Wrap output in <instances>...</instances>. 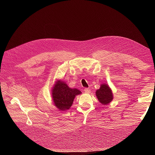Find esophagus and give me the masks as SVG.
<instances>
[{"label":"esophagus","instance_id":"34e87169","mask_svg":"<svg viewBox=\"0 0 155 155\" xmlns=\"http://www.w3.org/2000/svg\"><path fill=\"white\" fill-rule=\"evenodd\" d=\"M83 91H84V92H85V93H89L91 92V90L88 88H84Z\"/></svg>","mask_w":155,"mask_h":155}]
</instances>
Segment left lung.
<instances>
[{"mask_svg":"<svg viewBox=\"0 0 155 155\" xmlns=\"http://www.w3.org/2000/svg\"><path fill=\"white\" fill-rule=\"evenodd\" d=\"M96 94L98 100L103 105L109 104L113 98L111 90L106 84H102L100 88L96 91Z\"/></svg>","mask_w":155,"mask_h":155,"instance_id":"8db88e82","label":"left lung"}]
</instances>
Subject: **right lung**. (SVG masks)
I'll use <instances>...</instances> for the list:
<instances>
[{"label":"right lung","instance_id":"right-lung-1","mask_svg":"<svg viewBox=\"0 0 155 155\" xmlns=\"http://www.w3.org/2000/svg\"><path fill=\"white\" fill-rule=\"evenodd\" d=\"M81 92L77 88H69L66 83L59 81L52 89V97L55 105L61 110H66L72 106L74 97Z\"/></svg>","mask_w":155,"mask_h":155}]
</instances>
